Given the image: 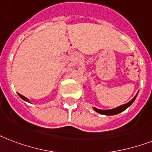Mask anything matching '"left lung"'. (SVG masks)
Masks as SVG:
<instances>
[{"label":"left lung","instance_id":"1","mask_svg":"<svg viewBox=\"0 0 152 152\" xmlns=\"http://www.w3.org/2000/svg\"><path fill=\"white\" fill-rule=\"evenodd\" d=\"M138 94V93H137ZM137 94L135 95V96L133 98L131 101H129L128 103L125 104H123L121 106L118 107H115V108H113V109H110V110H100V109H98V108H96V107H93L94 110L96 112H97L98 113H100V114H103V115H116V114H119L120 112H124L125 109H127V107L131 106V104H132L134 100L135 99L136 96H137Z\"/></svg>","mask_w":152,"mask_h":152}]
</instances>
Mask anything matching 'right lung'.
<instances>
[{
  "instance_id": "obj_1",
  "label": "right lung",
  "mask_w": 152,
  "mask_h": 152,
  "mask_svg": "<svg viewBox=\"0 0 152 152\" xmlns=\"http://www.w3.org/2000/svg\"><path fill=\"white\" fill-rule=\"evenodd\" d=\"M18 95H19V96L20 97V98H21V99H24V100H25V101L29 102V100H28V99L27 98H26V97H25V96H22V95L19 94V93H18Z\"/></svg>"
}]
</instances>
